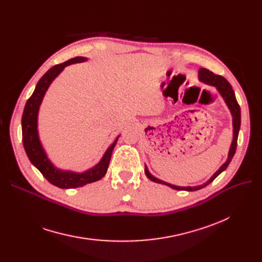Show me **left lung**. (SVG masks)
Wrapping results in <instances>:
<instances>
[{"label": "left lung", "mask_w": 262, "mask_h": 262, "mask_svg": "<svg viewBox=\"0 0 262 262\" xmlns=\"http://www.w3.org/2000/svg\"><path fill=\"white\" fill-rule=\"evenodd\" d=\"M199 78L201 81H203L204 84H207L209 86H213L216 88V90L219 91V93L221 94V96L223 98L225 104L227 105L229 112L232 116V141L230 144V148H229V152H228V156L226 161L222 164L221 167L219 168V170L209 178V180L199 186H194V187H180V186H175L169 183L163 182L161 180H158L155 176H153L152 174L149 173L147 167L145 166L144 169V173L145 175L149 178L150 181L154 182V183H158V184H162V185H166L174 190H185V191H196L200 190L206 186H208L211 182L214 181V178L216 176H219L221 174L223 171L226 170V168L228 167V164L230 163L233 155L236 153V148H237V140H238V135H239V130H240V124H241V110H240V106L236 100V95L235 92L232 90V87L230 86L229 82L221 75H215L214 73H212L211 71L207 70V69L205 68H201L199 70Z\"/></svg>", "instance_id": "1"}]
</instances>
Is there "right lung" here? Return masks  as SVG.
<instances>
[{"label":"right lung","instance_id":"add662e5","mask_svg":"<svg viewBox=\"0 0 262 262\" xmlns=\"http://www.w3.org/2000/svg\"><path fill=\"white\" fill-rule=\"evenodd\" d=\"M86 60V57H74L63 63L51 68L37 82L32 96L25 104L22 115V141L27 157L52 185L61 189L82 187L87 184L100 181L102 177H104L109 166L110 158H112L113 150L120 137L119 135L115 141L109 145L99 163H96L91 169L81 173L61 170L55 167L49 159L42 143L40 141L38 133V114L47 90L52 84V81L63 71V69L67 66L84 62Z\"/></svg>","mask_w":262,"mask_h":262}]
</instances>
